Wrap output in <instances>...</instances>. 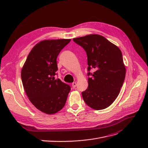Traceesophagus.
I'll return each instance as SVG.
<instances>
[{"label":"esophagus","mask_w":148,"mask_h":148,"mask_svg":"<svg viewBox=\"0 0 148 148\" xmlns=\"http://www.w3.org/2000/svg\"><path fill=\"white\" fill-rule=\"evenodd\" d=\"M76 86H77V83H76V82H73V83H72V87H73V89L75 88H76Z\"/></svg>","instance_id":"obj_1"}]
</instances>
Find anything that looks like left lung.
Here are the masks:
<instances>
[{
    "label": "left lung",
    "mask_w": 148,
    "mask_h": 148,
    "mask_svg": "<svg viewBox=\"0 0 148 148\" xmlns=\"http://www.w3.org/2000/svg\"><path fill=\"white\" fill-rule=\"evenodd\" d=\"M88 57V87L82 92L86 104L95 110L104 109L117 97L126 74L120 49L99 34L73 39ZM92 69V74L90 70Z\"/></svg>",
    "instance_id": "8db88e82"
}]
</instances>
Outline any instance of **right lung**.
Here are the masks:
<instances>
[{"label":"right lung","instance_id":"1","mask_svg":"<svg viewBox=\"0 0 148 148\" xmlns=\"http://www.w3.org/2000/svg\"><path fill=\"white\" fill-rule=\"evenodd\" d=\"M71 39L39 42L31 49L21 69V77L31 102L44 113L53 114L64 107L70 86L56 79L57 58Z\"/></svg>","mask_w":148,"mask_h":148}]
</instances>
